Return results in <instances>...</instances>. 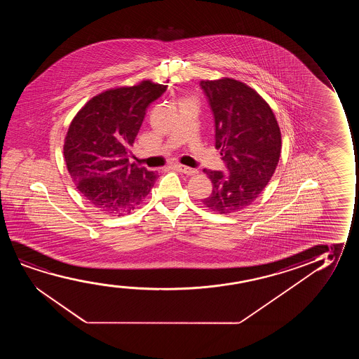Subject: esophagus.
Returning a JSON list of instances; mask_svg holds the SVG:
<instances>
[{"instance_id":"esophagus-1","label":"esophagus","mask_w":359,"mask_h":359,"mask_svg":"<svg viewBox=\"0 0 359 359\" xmlns=\"http://www.w3.org/2000/svg\"><path fill=\"white\" fill-rule=\"evenodd\" d=\"M177 169L180 170V172H184V174H187V175H194V174H196V169H192V168L187 167V165H182V164H177Z\"/></svg>"}]
</instances>
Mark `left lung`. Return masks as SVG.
<instances>
[{
	"label": "left lung",
	"mask_w": 359,
	"mask_h": 359,
	"mask_svg": "<svg viewBox=\"0 0 359 359\" xmlns=\"http://www.w3.org/2000/svg\"><path fill=\"white\" fill-rule=\"evenodd\" d=\"M215 118L216 148L226 172L203 169L212 194L202 202L228 215L251 205L275 172L280 131L269 104L246 84L231 79L200 81Z\"/></svg>",
	"instance_id": "left-lung-1"
}]
</instances>
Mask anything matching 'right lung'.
<instances>
[{
  "instance_id": "obj_1",
  "label": "right lung",
  "mask_w": 359,
  "mask_h": 359,
  "mask_svg": "<svg viewBox=\"0 0 359 359\" xmlns=\"http://www.w3.org/2000/svg\"><path fill=\"white\" fill-rule=\"evenodd\" d=\"M165 84L143 81L110 89L90 99L69 125L65 161L79 191L99 211L128 215L142 203L158 175L128 162L148 105L161 98Z\"/></svg>"
}]
</instances>
